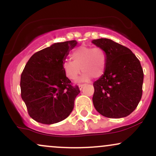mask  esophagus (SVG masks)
Returning a JSON list of instances; mask_svg holds the SVG:
<instances>
[{"label":"esophagus","mask_w":156,"mask_h":156,"mask_svg":"<svg viewBox=\"0 0 156 156\" xmlns=\"http://www.w3.org/2000/svg\"><path fill=\"white\" fill-rule=\"evenodd\" d=\"M84 85H85V84H79V89H82V88L84 87Z\"/></svg>","instance_id":"esophagus-1"}]
</instances>
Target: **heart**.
<instances>
[{
    "instance_id": "1",
    "label": "heart",
    "mask_w": 156,
    "mask_h": 156,
    "mask_svg": "<svg viewBox=\"0 0 156 156\" xmlns=\"http://www.w3.org/2000/svg\"><path fill=\"white\" fill-rule=\"evenodd\" d=\"M73 61L66 60L63 69L66 76L70 80H76L80 73H83L80 80L86 81L91 78H99L104 74L107 64V54L104 49L100 47L81 45L71 54Z\"/></svg>"
}]
</instances>
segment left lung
I'll return each instance as SVG.
<instances>
[{
	"mask_svg": "<svg viewBox=\"0 0 156 156\" xmlns=\"http://www.w3.org/2000/svg\"><path fill=\"white\" fill-rule=\"evenodd\" d=\"M92 43L107 54L104 74L93 83L94 108L105 117H127L142 96L144 73L140 62L129 48L112 39H94Z\"/></svg>",
	"mask_w": 156,
	"mask_h": 156,
	"instance_id": "obj_1",
	"label": "left lung"
}]
</instances>
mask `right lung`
I'll use <instances>...</instances> for the list:
<instances>
[{"instance_id":"add662e5","label":"right lung","mask_w":156,"mask_h":156,"mask_svg":"<svg viewBox=\"0 0 156 156\" xmlns=\"http://www.w3.org/2000/svg\"><path fill=\"white\" fill-rule=\"evenodd\" d=\"M76 40L58 42L35 53L28 61L20 78L21 97L32 119L54 124L66 119L80 93L63 69L64 60Z\"/></svg>"}]
</instances>
